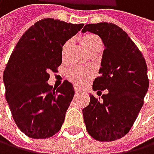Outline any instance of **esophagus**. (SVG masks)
Masks as SVG:
<instances>
[{
  "instance_id": "34e87169",
  "label": "esophagus",
  "mask_w": 154,
  "mask_h": 154,
  "mask_svg": "<svg viewBox=\"0 0 154 154\" xmlns=\"http://www.w3.org/2000/svg\"><path fill=\"white\" fill-rule=\"evenodd\" d=\"M75 94H79V92H80V90L79 88H76V87H75Z\"/></svg>"
}]
</instances>
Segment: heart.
<instances>
[{"label": "heart", "instance_id": "heart-1", "mask_svg": "<svg viewBox=\"0 0 154 154\" xmlns=\"http://www.w3.org/2000/svg\"><path fill=\"white\" fill-rule=\"evenodd\" d=\"M81 42L85 46L87 51L90 52V53H92L93 51H94L97 48H101L100 38L97 35H94V34H86V35H84L81 38ZM70 45H71L70 41H67L63 43L61 47V55L63 57L66 56L67 52L70 48ZM92 75H93L92 70L80 66L72 67L68 71L69 79L76 85H82L83 83H85Z\"/></svg>", "mask_w": 154, "mask_h": 154}]
</instances>
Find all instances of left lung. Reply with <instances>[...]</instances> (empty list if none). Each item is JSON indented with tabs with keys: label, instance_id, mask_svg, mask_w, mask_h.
Masks as SVG:
<instances>
[{
	"label": "left lung",
	"instance_id": "8db88e82",
	"mask_svg": "<svg viewBox=\"0 0 154 154\" xmlns=\"http://www.w3.org/2000/svg\"><path fill=\"white\" fill-rule=\"evenodd\" d=\"M97 35L104 43L99 76L94 91L108 90L102 101L90 96L82 110L86 130L98 141H113L129 133L139 113L148 92L146 60L128 34L113 23L86 24L82 33ZM97 92V93H98Z\"/></svg>",
	"mask_w": 154,
	"mask_h": 154
}]
</instances>
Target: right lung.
<instances>
[{"mask_svg":"<svg viewBox=\"0 0 154 154\" xmlns=\"http://www.w3.org/2000/svg\"><path fill=\"white\" fill-rule=\"evenodd\" d=\"M83 23L54 19L38 20L20 38L4 73L5 97L19 129L34 139L56 134L64 122L72 101L73 84H48L49 72L61 64L63 43L75 36Z\"/></svg>","mask_w":154,"mask_h":154,"instance_id":"obj_1","label":"right lung"}]
</instances>
